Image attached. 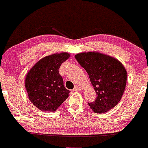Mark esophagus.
I'll use <instances>...</instances> for the list:
<instances>
[{"mask_svg":"<svg viewBox=\"0 0 148 148\" xmlns=\"http://www.w3.org/2000/svg\"><path fill=\"white\" fill-rule=\"evenodd\" d=\"M81 90V87L79 86H75L74 88H73V90L74 91H79V90Z\"/></svg>","mask_w":148,"mask_h":148,"instance_id":"34e87169","label":"esophagus"}]
</instances>
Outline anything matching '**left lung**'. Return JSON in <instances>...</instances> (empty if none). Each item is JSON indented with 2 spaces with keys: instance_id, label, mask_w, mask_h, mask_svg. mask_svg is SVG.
Here are the masks:
<instances>
[{
  "instance_id": "left-lung-1",
  "label": "left lung",
  "mask_w": 148,
  "mask_h": 148,
  "mask_svg": "<svg viewBox=\"0 0 148 148\" xmlns=\"http://www.w3.org/2000/svg\"><path fill=\"white\" fill-rule=\"evenodd\" d=\"M79 64L88 74L97 98L88 103L94 112L103 113L114 108L126 88L127 73L123 64L112 57L95 53L75 56Z\"/></svg>"
}]
</instances>
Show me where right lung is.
<instances>
[{
  "label": "right lung",
  "instance_id": "obj_1",
  "mask_svg": "<svg viewBox=\"0 0 148 148\" xmlns=\"http://www.w3.org/2000/svg\"><path fill=\"white\" fill-rule=\"evenodd\" d=\"M69 58L62 53L45 57L30 69L25 79V87L30 101L42 111L53 112L69 96L59 73L61 64Z\"/></svg>",
  "mask_w": 148,
  "mask_h": 148
}]
</instances>
